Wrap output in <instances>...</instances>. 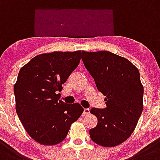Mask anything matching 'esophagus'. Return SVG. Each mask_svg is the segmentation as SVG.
I'll return each instance as SVG.
<instances>
[{
    "instance_id": "obj_1",
    "label": "esophagus",
    "mask_w": 160,
    "mask_h": 160,
    "mask_svg": "<svg viewBox=\"0 0 160 160\" xmlns=\"http://www.w3.org/2000/svg\"><path fill=\"white\" fill-rule=\"evenodd\" d=\"M90 113V110L88 108L83 109V115H88Z\"/></svg>"
}]
</instances>
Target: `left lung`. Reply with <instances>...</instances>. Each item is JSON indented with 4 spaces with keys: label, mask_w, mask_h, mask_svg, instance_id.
Here are the masks:
<instances>
[{
    "label": "left lung",
    "mask_w": 160,
    "mask_h": 160,
    "mask_svg": "<svg viewBox=\"0 0 160 160\" xmlns=\"http://www.w3.org/2000/svg\"><path fill=\"white\" fill-rule=\"evenodd\" d=\"M86 69L105 96L107 107L93 108L97 125L89 135L96 144L112 148L128 139L143 108V86L137 68L128 59L108 51H82Z\"/></svg>",
    "instance_id": "1"
}]
</instances>
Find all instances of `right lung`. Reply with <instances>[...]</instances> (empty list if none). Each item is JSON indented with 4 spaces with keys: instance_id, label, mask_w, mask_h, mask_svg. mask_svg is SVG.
<instances>
[{
    "instance_id": "1",
    "label": "right lung",
    "mask_w": 160,
    "mask_h": 160,
    "mask_svg": "<svg viewBox=\"0 0 160 160\" xmlns=\"http://www.w3.org/2000/svg\"><path fill=\"white\" fill-rule=\"evenodd\" d=\"M81 51L52 52L36 56L23 66L14 84L16 112L32 139L56 145L67 136L83 112L80 103L60 100L64 84L79 65Z\"/></svg>"
}]
</instances>
